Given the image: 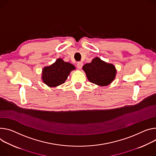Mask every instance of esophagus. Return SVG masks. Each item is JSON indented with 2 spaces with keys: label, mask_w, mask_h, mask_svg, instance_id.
I'll use <instances>...</instances> for the list:
<instances>
[{
  "label": "esophagus",
  "mask_w": 156,
  "mask_h": 156,
  "mask_svg": "<svg viewBox=\"0 0 156 156\" xmlns=\"http://www.w3.org/2000/svg\"><path fill=\"white\" fill-rule=\"evenodd\" d=\"M83 65V63L81 62H79L77 63V67H78V69H81L82 68Z\"/></svg>",
  "instance_id": "obj_1"
}]
</instances>
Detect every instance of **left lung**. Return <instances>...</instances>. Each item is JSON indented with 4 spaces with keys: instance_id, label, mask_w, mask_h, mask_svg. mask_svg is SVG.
Instances as JSON below:
<instances>
[{
    "instance_id": "1",
    "label": "left lung",
    "mask_w": 156,
    "mask_h": 156,
    "mask_svg": "<svg viewBox=\"0 0 156 156\" xmlns=\"http://www.w3.org/2000/svg\"><path fill=\"white\" fill-rule=\"evenodd\" d=\"M88 80L99 86H107L115 80L116 69L112 64L108 63L100 58H94L91 63L83 66Z\"/></svg>"
}]
</instances>
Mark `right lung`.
Masks as SVG:
<instances>
[{
  "label": "right lung",
  "instance_id": "obj_1",
  "mask_svg": "<svg viewBox=\"0 0 156 156\" xmlns=\"http://www.w3.org/2000/svg\"><path fill=\"white\" fill-rule=\"evenodd\" d=\"M73 69H75L73 65L64 62L62 58H58L54 63L42 69L41 79L50 87H58L65 83Z\"/></svg>",
  "mask_w": 156,
  "mask_h": 156
}]
</instances>
